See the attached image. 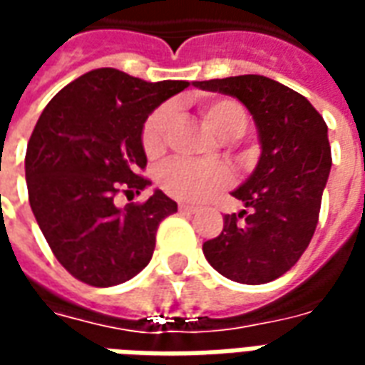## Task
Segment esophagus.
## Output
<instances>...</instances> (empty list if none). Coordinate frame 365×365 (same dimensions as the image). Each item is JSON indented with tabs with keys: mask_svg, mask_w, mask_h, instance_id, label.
Returning <instances> with one entry per match:
<instances>
[{
	"mask_svg": "<svg viewBox=\"0 0 365 365\" xmlns=\"http://www.w3.org/2000/svg\"><path fill=\"white\" fill-rule=\"evenodd\" d=\"M178 209H180L182 213H193V211H195V207L187 205V203H180V205H178Z\"/></svg>",
	"mask_w": 365,
	"mask_h": 365,
	"instance_id": "1",
	"label": "esophagus"
}]
</instances>
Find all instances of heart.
I'll return each mask as SVG.
<instances>
[{"label":"heart","instance_id":"1","mask_svg":"<svg viewBox=\"0 0 365 365\" xmlns=\"http://www.w3.org/2000/svg\"><path fill=\"white\" fill-rule=\"evenodd\" d=\"M203 119L215 135L221 138H235L245 133L246 111L235 99H211L201 107ZM174 115L172 105H160L146 119L143 127V148L148 156H158L166 146L170 120ZM230 170L219 162H193L185 158H172L164 162L156 172V182L168 195L182 201H205L213 193L230 183Z\"/></svg>","mask_w":365,"mask_h":365}]
</instances>
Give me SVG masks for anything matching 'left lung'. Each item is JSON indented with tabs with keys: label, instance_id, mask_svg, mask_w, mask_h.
Instances as JSON below:
<instances>
[{
	"label": "left lung",
	"instance_id": "8db88e82",
	"mask_svg": "<svg viewBox=\"0 0 365 365\" xmlns=\"http://www.w3.org/2000/svg\"><path fill=\"white\" fill-rule=\"evenodd\" d=\"M193 86L237 97L252 115L262 146L252 175L232 191L246 209L225 215L221 235L207 240L203 254L232 282H274L297 264L319 222L332 166L327 123L307 97L266 76Z\"/></svg>",
	"mask_w": 365,
	"mask_h": 365
}]
</instances>
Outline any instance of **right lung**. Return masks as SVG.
Masks as SVG:
<instances>
[{"label":"right lung","instance_id":"obj_1","mask_svg":"<svg viewBox=\"0 0 365 365\" xmlns=\"http://www.w3.org/2000/svg\"><path fill=\"white\" fill-rule=\"evenodd\" d=\"M187 86L97 68L41 113L25 156L29 203L52 254L76 279L111 287L148 266L158 225L178 203L160 190L125 207L115 197L150 185L138 174L146 168L144 123Z\"/></svg>","mask_w":365,"mask_h":365}]
</instances>
